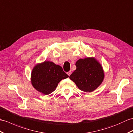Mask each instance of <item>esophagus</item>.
Returning a JSON list of instances; mask_svg holds the SVG:
<instances>
[{
  "mask_svg": "<svg viewBox=\"0 0 133 133\" xmlns=\"http://www.w3.org/2000/svg\"><path fill=\"white\" fill-rule=\"evenodd\" d=\"M67 74H68V75L70 76V75H71V71H70L67 72Z\"/></svg>",
  "mask_w": 133,
  "mask_h": 133,
  "instance_id": "esophagus-1",
  "label": "esophagus"
}]
</instances>
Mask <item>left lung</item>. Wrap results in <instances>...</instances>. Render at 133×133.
I'll return each instance as SVG.
<instances>
[{
	"label": "left lung",
	"mask_w": 133,
	"mask_h": 133,
	"mask_svg": "<svg viewBox=\"0 0 133 133\" xmlns=\"http://www.w3.org/2000/svg\"><path fill=\"white\" fill-rule=\"evenodd\" d=\"M76 69L70 79L79 89L86 92L95 90L103 82L104 74L101 64L93 58L80 59L76 62Z\"/></svg>",
	"instance_id": "8db88e82"
}]
</instances>
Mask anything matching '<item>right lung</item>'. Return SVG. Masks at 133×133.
Returning a JSON list of instances; mask_svg holds the SVG:
<instances>
[{
  "instance_id": "1",
  "label": "right lung",
  "mask_w": 133,
  "mask_h": 133,
  "mask_svg": "<svg viewBox=\"0 0 133 133\" xmlns=\"http://www.w3.org/2000/svg\"><path fill=\"white\" fill-rule=\"evenodd\" d=\"M69 75L60 66L52 62L45 61L34 67L31 74L33 86L38 91L49 95L55 91L58 83Z\"/></svg>"
}]
</instances>
